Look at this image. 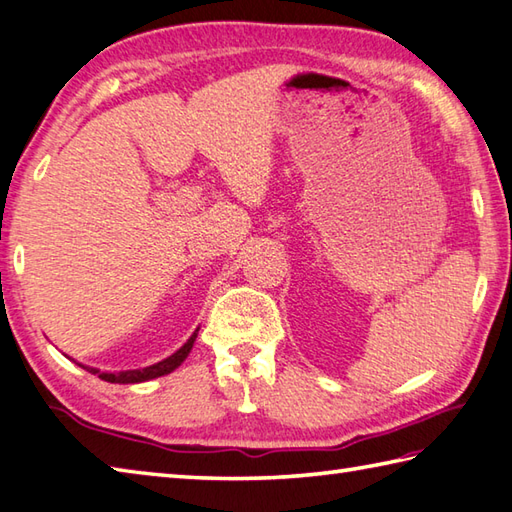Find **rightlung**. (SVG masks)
<instances>
[{"label": "right lung", "mask_w": 512, "mask_h": 512, "mask_svg": "<svg viewBox=\"0 0 512 512\" xmlns=\"http://www.w3.org/2000/svg\"><path fill=\"white\" fill-rule=\"evenodd\" d=\"M196 333H198V329L192 333V338L187 340L179 351L172 353L170 358H165V360H161V362L152 364V367L134 369V371H119V373H101L99 369H88V367H83V369H88L90 373L99 375L101 380L112 382V384H134V382H145V380L159 378V375H168V373H172L176 367H181V362L187 358V353H190V351H192V347H194Z\"/></svg>", "instance_id": "1"}]
</instances>
